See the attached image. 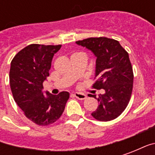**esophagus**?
I'll use <instances>...</instances> for the list:
<instances>
[{"instance_id":"esophagus-1","label":"esophagus","mask_w":155,"mask_h":155,"mask_svg":"<svg viewBox=\"0 0 155 155\" xmlns=\"http://www.w3.org/2000/svg\"><path fill=\"white\" fill-rule=\"evenodd\" d=\"M74 96L75 98H77L78 100H81V101H83V100H85L86 99V94H83V93H74Z\"/></svg>"}]
</instances>
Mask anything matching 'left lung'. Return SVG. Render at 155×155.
<instances>
[{"label":"left lung","instance_id":"left-lung-1","mask_svg":"<svg viewBox=\"0 0 155 155\" xmlns=\"http://www.w3.org/2000/svg\"><path fill=\"white\" fill-rule=\"evenodd\" d=\"M91 50L96 59V80L92 87L104 94H88L96 98L99 106L91 115L100 121L116 119L126 109L133 91L134 73L129 54L119 41L107 37H91L76 41Z\"/></svg>","mask_w":155,"mask_h":155}]
</instances>
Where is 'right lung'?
Returning <instances> with one entry per match:
<instances>
[{
    "label": "right lung",
    "mask_w": 155,
    "mask_h": 155,
    "mask_svg": "<svg viewBox=\"0 0 155 155\" xmlns=\"http://www.w3.org/2000/svg\"><path fill=\"white\" fill-rule=\"evenodd\" d=\"M61 45L31 44L22 49L12 59L10 85L15 103L25 117L37 125L47 126L63 114L70 94H43V82L49 76L51 61Z\"/></svg>",
    "instance_id": "1"
}]
</instances>
